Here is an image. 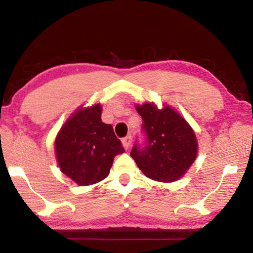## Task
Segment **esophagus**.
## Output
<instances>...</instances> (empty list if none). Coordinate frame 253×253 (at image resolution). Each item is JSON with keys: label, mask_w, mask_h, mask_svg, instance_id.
<instances>
[{"label": "esophagus", "mask_w": 253, "mask_h": 253, "mask_svg": "<svg viewBox=\"0 0 253 253\" xmlns=\"http://www.w3.org/2000/svg\"><path fill=\"white\" fill-rule=\"evenodd\" d=\"M122 143H123V146L125 149H128L130 146L131 144V136H126L124 137V138L122 139Z\"/></svg>", "instance_id": "34e87169"}]
</instances>
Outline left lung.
<instances>
[{
    "label": "left lung",
    "mask_w": 253,
    "mask_h": 253,
    "mask_svg": "<svg viewBox=\"0 0 253 253\" xmlns=\"http://www.w3.org/2000/svg\"><path fill=\"white\" fill-rule=\"evenodd\" d=\"M147 137L144 148L134 145L130 156L145 176L157 182L181 178L198 155V139L185 119L172 107L158 109L154 102L136 105Z\"/></svg>",
    "instance_id": "1"
}]
</instances>
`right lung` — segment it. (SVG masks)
Instances as JSON below:
<instances>
[{
    "instance_id": "right-lung-1",
    "label": "right lung",
    "mask_w": 253,
    "mask_h": 253,
    "mask_svg": "<svg viewBox=\"0 0 253 253\" xmlns=\"http://www.w3.org/2000/svg\"><path fill=\"white\" fill-rule=\"evenodd\" d=\"M101 109L100 104L80 107L54 140L60 170L80 186L106 178L115 156L125 152L113 126L101 122Z\"/></svg>"
}]
</instances>
